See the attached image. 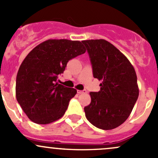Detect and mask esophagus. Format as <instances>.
Instances as JSON below:
<instances>
[{
	"label": "esophagus",
	"mask_w": 158,
	"mask_h": 158,
	"mask_svg": "<svg viewBox=\"0 0 158 158\" xmlns=\"http://www.w3.org/2000/svg\"><path fill=\"white\" fill-rule=\"evenodd\" d=\"M87 93V90H77V94H85Z\"/></svg>",
	"instance_id": "34e87169"
}]
</instances>
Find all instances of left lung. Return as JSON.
I'll use <instances>...</instances> for the list:
<instances>
[{"label": "left lung", "mask_w": 158, "mask_h": 158, "mask_svg": "<svg viewBox=\"0 0 158 158\" xmlns=\"http://www.w3.org/2000/svg\"><path fill=\"white\" fill-rule=\"evenodd\" d=\"M90 55L100 90L90 92L91 102L84 107L92 125L110 130L123 124L131 114L139 94L132 64L119 50L105 40H83Z\"/></svg>", "instance_id": "1"}]
</instances>
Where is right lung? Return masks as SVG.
<instances>
[{"instance_id": "1", "label": "right lung", "mask_w": 158, "mask_h": 158, "mask_svg": "<svg viewBox=\"0 0 158 158\" xmlns=\"http://www.w3.org/2000/svg\"><path fill=\"white\" fill-rule=\"evenodd\" d=\"M85 52L80 41L48 40L24 58L17 72L16 97L31 121L46 125L64 115L77 90L58 84V75L68 61Z\"/></svg>"}]
</instances>
